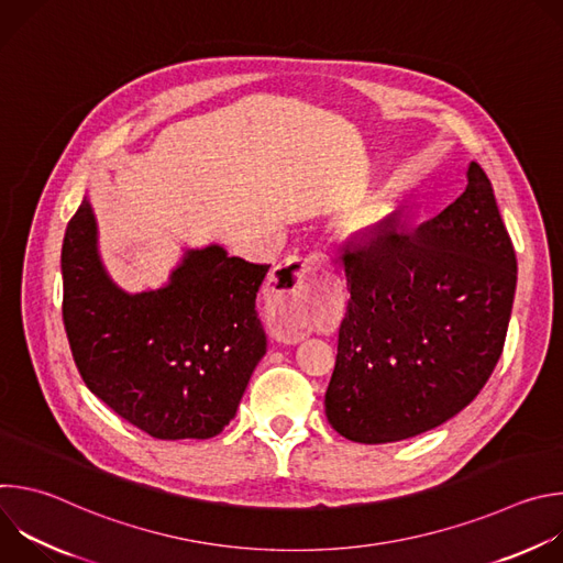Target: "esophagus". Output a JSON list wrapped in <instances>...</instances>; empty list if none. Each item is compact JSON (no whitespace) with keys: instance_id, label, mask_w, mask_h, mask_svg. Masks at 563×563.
I'll return each instance as SVG.
<instances>
[{"instance_id":"34e87169","label":"esophagus","mask_w":563,"mask_h":563,"mask_svg":"<svg viewBox=\"0 0 563 563\" xmlns=\"http://www.w3.org/2000/svg\"><path fill=\"white\" fill-rule=\"evenodd\" d=\"M323 256H291L269 278L267 311L278 341L300 343L309 332V280Z\"/></svg>"}]
</instances>
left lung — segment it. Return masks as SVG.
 I'll use <instances>...</instances> for the list:
<instances>
[{"label": "left lung", "mask_w": 563, "mask_h": 563, "mask_svg": "<svg viewBox=\"0 0 563 563\" xmlns=\"http://www.w3.org/2000/svg\"><path fill=\"white\" fill-rule=\"evenodd\" d=\"M350 302L325 415L356 443L423 434L470 406L506 343L517 256L476 163L432 220L394 218L343 247Z\"/></svg>", "instance_id": "8db88e82"}]
</instances>
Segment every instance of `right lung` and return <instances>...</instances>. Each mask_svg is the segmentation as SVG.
Instances as JSON below:
<instances>
[{
    "label": "right lung",
    "mask_w": 563,
    "mask_h": 563,
    "mask_svg": "<svg viewBox=\"0 0 563 563\" xmlns=\"http://www.w3.org/2000/svg\"><path fill=\"white\" fill-rule=\"evenodd\" d=\"M269 265L189 250L159 289L126 294L98 254L85 198L62 245V316L87 387L148 437L211 439L235 417L267 352L256 294Z\"/></svg>",
    "instance_id": "1"
}]
</instances>
